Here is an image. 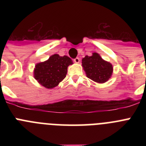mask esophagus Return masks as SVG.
<instances>
[{
    "instance_id": "obj_1",
    "label": "esophagus",
    "mask_w": 146,
    "mask_h": 146,
    "mask_svg": "<svg viewBox=\"0 0 146 146\" xmlns=\"http://www.w3.org/2000/svg\"><path fill=\"white\" fill-rule=\"evenodd\" d=\"M74 63H76V64H78V63L80 62L79 58H75L74 59Z\"/></svg>"
}]
</instances>
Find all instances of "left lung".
I'll return each mask as SVG.
<instances>
[{
    "instance_id": "obj_1",
    "label": "left lung",
    "mask_w": 146,
    "mask_h": 146,
    "mask_svg": "<svg viewBox=\"0 0 146 146\" xmlns=\"http://www.w3.org/2000/svg\"><path fill=\"white\" fill-rule=\"evenodd\" d=\"M82 65L88 78L99 83H104L110 78L113 73V66L103 60L98 53L91 56L86 55L82 60Z\"/></svg>"
}]
</instances>
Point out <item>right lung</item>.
Returning <instances> with one entry per match:
<instances>
[{"label": "right lung", "mask_w": 146, "mask_h": 146, "mask_svg": "<svg viewBox=\"0 0 146 146\" xmlns=\"http://www.w3.org/2000/svg\"><path fill=\"white\" fill-rule=\"evenodd\" d=\"M72 64V59L68 56L51 55L47 60L36 65L35 79L45 88H52L65 78L67 68Z\"/></svg>", "instance_id": "1"}]
</instances>
